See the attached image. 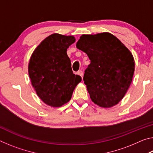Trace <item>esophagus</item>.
Returning <instances> with one entry per match:
<instances>
[{"label":"esophagus","instance_id":"34e87169","mask_svg":"<svg viewBox=\"0 0 153 153\" xmlns=\"http://www.w3.org/2000/svg\"><path fill=\"white\" fill-rule=\"evenodd\" d=\"M77 74H78L79 76H81L82 77H83V75H84V74H83V71L82 70H79L77 72Z\"/></svg>","mask_w":153,"mask_h":153}]
</instances>
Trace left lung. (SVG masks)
I'll return each instance as SVG.
<instances>
[{
    "instance_id": "8db88e82",
    "label": "left lung",
    "mask_w": 153,
    "mask_h": 153,
    "mask_svg": "<svg viewBox=\"0 0 153 153\" xmlns=\"http://www.w3.org/2000/svg\"><path fill=\"white\" fill-rule=\"evenodd\" d=\"M76 46L90 60L83 79L91 100L104 108L117 105L132 81L135 63L130 51L107 32L82 35Z\"/></svg>"
}]
</instances>
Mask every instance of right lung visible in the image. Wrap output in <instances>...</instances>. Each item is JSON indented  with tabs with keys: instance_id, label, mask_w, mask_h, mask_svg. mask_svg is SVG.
<instances>
[{
	"instance_id": "add662e5",
	"label": "right lung",
	"mask_w": 153,
	"mask_h": 153,
	"mask_svg": "<svg viewBox=\"0 0 153 153\" xmlns=\"http://www.w3.org/2000/svg\"><path fill=\"white\" fill-rule=\"evenodd\" d=\"M74 36L53 33L45 38L31 56L28 73L36 94L46 105L59 107L71 99L82 77L75 75L67 49Z\"/></svg>"
}]
</instances>
